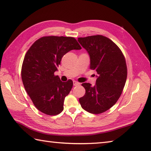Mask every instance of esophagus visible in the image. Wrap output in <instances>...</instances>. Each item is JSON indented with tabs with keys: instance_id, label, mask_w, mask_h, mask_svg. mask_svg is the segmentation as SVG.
<instances>
[{
	"instance_id": "obj_1",
	"label": "esophagus",
	"mask_w": 151,
	"mask_h": 151,
	"mask_svg": "<svg viewBox=\"0 0 151 151\" xmlns=\"http://www.w3.org/2000/svg\"><path fill=\"white\" fill-rule=\"evenodd\" d=\"M80 83L79 82H78V81H73V86H79L80 85Z\"/></svg>"
}]
</instances>
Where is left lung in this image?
Listing matches in <instances>:
<instances>
[{"instance_id": "obj_1", "label": "left lung", "mask_w": 151, "mask_h": 151, "mask_svg": "<svg viewBox=\"0 0 151 151\" xmlns=\"http://www.w3.org/2000/svg\"><path fill=\"white\" fill-rule=\"evenodd\" d=\"M90 56V69L97 71L96 84H81L86 89L79 99L81 107L93 114H100L114 105L125 85L127 68L119 47L102 35L78 38Z\"/></svg>"}]
</instances>
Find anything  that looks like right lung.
<instances>
[{"label": "right lung", "instance_id": "obj_1", "mask_svg": "<svg viewBox=\"0 0 151 151\" xmlns=\"http://www.w3.org/2000/svg\"><path fill=\"white\" fill-rule=\"evenodd\" d=\"M81 47L73 37L49 36L37 40L24 58L21 77L25 90L35 107L48 115L63 110L65 97L73 86L72 80H60L54 72L66 53Z\"/></svg>", "mask_w": 151, "mask_h": 151}]
</instances>
